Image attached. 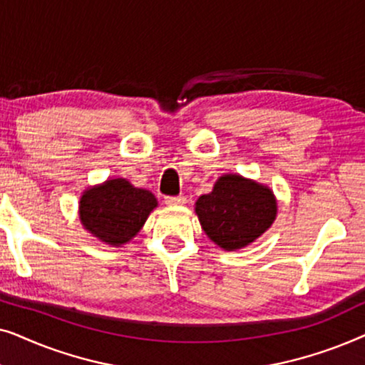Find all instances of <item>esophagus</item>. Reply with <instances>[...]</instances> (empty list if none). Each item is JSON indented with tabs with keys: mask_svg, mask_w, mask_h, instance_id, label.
I'll return each mask as SVG.
<instances>
[{
	"mask_svg": "<svg viewBox=\"0 0 365 365\" xmlns=\"http://www.w3.org/2000/svg\"><path fill=\"white\" fill-rule=\"evenodd\" d=\"M166 204L168 206H182V204H186V197L184 196H168Z\"/></svg>",
	"mask_w": 365,
	"mask_h": 365,
	"instance_id": "34e87169",
	"label": "esophagus"
}]
</instances>
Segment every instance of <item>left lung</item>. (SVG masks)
<instances>
[{
    "label": "left lung",
    "instance_id": "8db88e82",
    "mask_svg": "<svg viewBox=\"0 0 365 365\" xmlns=\"http://www.w3.org/2000/svg\"><path fill=\"white\" fill-rule=\"evenodd\" d=\"M277 206L271 189L237 174H226L212 192L196 201L204 232L226 251L241 249L257 239L276 219Z\"/></svg>",
    "mask_w": 365,
    "mask_h": 365
}]
</instances>
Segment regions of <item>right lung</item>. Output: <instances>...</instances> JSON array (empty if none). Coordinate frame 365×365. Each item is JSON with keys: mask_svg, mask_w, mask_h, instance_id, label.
Listing matches in <instances>:
<instances>
[{"mask_svg": "<svg viewBox=\"0 0 365 365\" xmlns=\"http://www.w3.org/2000/svg\"><path fill=\"white\" fill-rule=\"evenodd\" d=\"M156 206V197L146 189L134 187L126 179H111L83 194L79 217L103 242L121 246L136 236Z\"/></svg>", "mask_w": 365, "mask_h": 365, "instance_id": "obj_1", "label": "right lung"}]
</instances>
